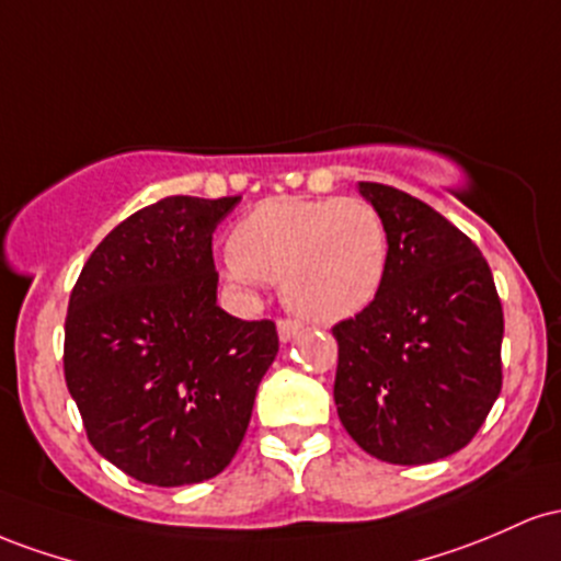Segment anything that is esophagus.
<instances>
[{"mask_svg": "<svg viewBox=\"0 0 561 561\" xmlns=\"http://www.w3.org/2000/svg\"><path fill=\"white\" fill-rule=\"evenodd\" d=\"M299 333H301L299 320H288V318L278 320V339H280V342H291V339H297Z\"/></svg>", "mask_w": 561, "mask_h": 561, "instance_id": "1", "label": "esophagus"}]
</instances>
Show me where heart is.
Returning a JSON list of instances; mask_svg holds the SVG:
<instances>
[{
    "label": "heart",
    "mask_w": 561,
    "mask_h": 561,
    "mask_svg": "<svg viewBox=\"0 0 561 561\" xmlns=\"http://www.w3.org/2000/svg\"><path fill=\"white\" fill-rule=\"evenodd\" d=\"M389 238L360 198H273L230 236L225 278L236 286L280 280L283 301L314 323L363 312L387 278Z\"/></svg>",
    "instance_id": "obj_1"
}]
</instances>
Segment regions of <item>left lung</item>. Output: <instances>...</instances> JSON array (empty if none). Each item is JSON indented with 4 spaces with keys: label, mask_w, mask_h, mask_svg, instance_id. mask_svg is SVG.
I'll return each instance as SVG.
<instances>
[{
    "label": "left lung",
    "mask_w": 561,
    "mask_h": 561,
    "mask_svg": "<svg viewBox=\"0 0 561 561\" xmlns=\"http://www.w3.org/2000/svg\"><path fill=\"white\" fill-rule=\"evenodd\" d=\"M389 238L387 278L333 325L336 400L350 437L400 467L469 445L501 394L503 310L480 249L424 201L360 182Z\"/></svg>",
    "instance_id": "8db88e82"
}]
</instances>
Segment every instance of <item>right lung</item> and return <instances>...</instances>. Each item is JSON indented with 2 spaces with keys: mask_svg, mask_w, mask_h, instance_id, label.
I'll return each instance as SVG.
<instances>
[{
  "mask_svg": "<svg viewBox=\"0 0 561 561\" xmlns=\"http://www.w3.org/2000/svg\"><path fill=\"white\" fill-rule=\"evenodd\" d=\"M241 196H169L103 238L66 314L68 392L92 448L145 484L217 477L278 355L273 320L217 305L211 232Z\"/></svg>",
  "mask_w": 561,
  "mask_h": 561,
  "instance_id": "right-lung-1",
  "label": "right lung"
}]
</instances>
